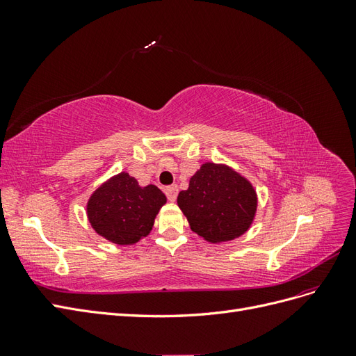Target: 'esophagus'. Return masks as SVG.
I'll list each match as a JSON object with an SVG mask.
<instances>
[{
    "instance_id": "34e87169",
    "label": "esophagus",
    "mask_w": 356,
    "mask_h": 356,
    "mask_svg": "<svg viewBox=\"0 0 356 356\" xmlns=\"http://www.w3.org/2000/svg\"><path fill=\"white\" fill-rule=\"evenodd\" d=\"M165 193H166V196L170 202H175L177 196H178V187L177 186H169V187L165 188Z\"/></svg>"
}]
</instances>
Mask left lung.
<instances>
[{"label": "left lung", "mask_w": 356, "mask_h": 356, "mask_svg": "<svg viewBox=\"0 0 356 356\" xmlns=\"http://www.w3.org/2000/svg\"><path fill=\"white\" fill-rule=\"evenodd\" d=\"M178 207L193 232L213 243L225 242L250 229L257 195L251 182L238 172L224 165L204 163L191 177L188 188L179 191Z\"/></svg>", "instance_id": "obj_1"}]
</instances>
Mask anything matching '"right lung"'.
Listing matches in <instances>:
<instances>
[{
	"instance_id": "1",
	"label": "right lung",
	"mask_w": 356,
	"mask_h": 356,
	"mask_svg": "<svg viewBox=\"0 0 356 356\" xmlns=\"http://www.w3.org/2000/svg\"><path fill=\"white\" fill-rule=\"evenodd\" d=\"M165 203L166 196L156 186L139 187L135 178L122 172L93 193L88 215L96 233L117 245H131L152 232Z\"/></svg>"
}]
</instances>
